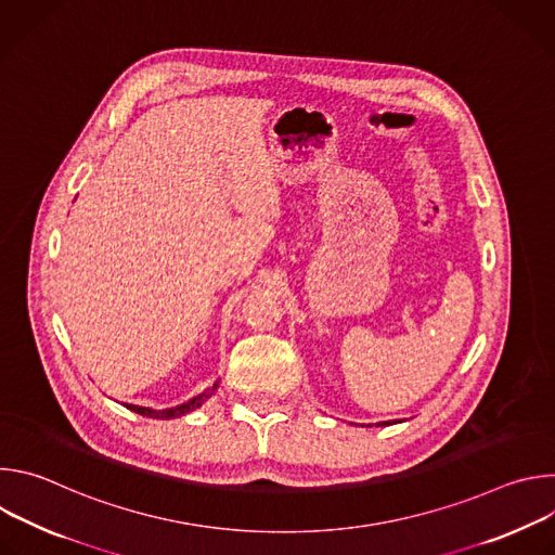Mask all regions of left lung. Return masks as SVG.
<instances>
[{
	"instance_id": "1",
	"label": "left lung",
	"mask_w": 555,
	"mask_h": 555,
	"mask_svg": "<svg viewBox=\"0 0 555 555\" xmlns=\"http://www.w3.org/2000/svg\"><path fill=\"white\" fill-rule=\"evenodd\" d=\"M390 424H398V422H382V424H377V426H390Z\"/></svg>"
}]
</instances>
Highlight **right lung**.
Masks as SVG:
<instances>
[{"label": "right lung", "instance_id": "obj_1", "mask_svg": "<svg viewBox=\"0 0 555 555\" xmlns=\"http://www.w3.org/2000/svg\"><path fill=\"white\" fill-rule=\"evenodd\" d=\"M217 386H219V379L210 386V388H206L204 392H199V395H195V398H191L189 402H184V404H180V406H171V409H146V406H135V404H122V406H127L129 411H133V413H138V415H142V417H153V420H176V417H182V415H186V413H191V411H195V409H199L210 395L217 390Z\"/></svg>", "mask_w": 555, "mask_h": 555}]
</instances>
